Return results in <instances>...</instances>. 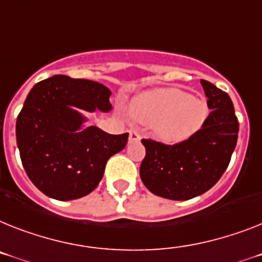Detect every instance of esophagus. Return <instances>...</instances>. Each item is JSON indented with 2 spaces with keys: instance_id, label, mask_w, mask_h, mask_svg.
<instances>
[{
  "instance_id": "34e87169",
  "label": "esophagus",
  "mask_w": 262,
  "mask_h": 262,
  "mask_svg": "<svg viewBox=\"0 0 262 262\" xmlns=\"http://www.w3.org/2000/svg\"><path fill=\"white\" fill-rule=\"evenodd\" d=\"M141 140V135L137 130L129 132V142H138Z\"/></svg>"
}]
</instances>
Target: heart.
I'll use <instances>...</instances> for the list:
<instances>
[{
    "mask_svg": "<svg viewBox=\"0 0 262 262\" xmlns=\"http://www.w3.org/2000/svg\"><path fill=\"white\" fill-rule=\"evenodd\" d=\"M132 114L142 124H151L156 138L166 144L189 140L209 116L205 100L177 88L144 92L133 98Z\"/></svg>",
    "mask_w": 262,
    "mask_h": 262,
    "instance_id": "1",
    "label": "heart"
}]
</instances>
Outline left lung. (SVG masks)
Wrapping results in <instances>:
<instances>
[{
	"label": "left lung",
	"instance_id": "obj_1",
	"mask_svg": "<svg viewBox=\"0 0 262 262\" xmlns=\"http://www.w3.org/2000/svg\"><path fill=\"white\" fill-rule=\"evenodd\" d=\"M210 113L193 137L174 145L142 140L146 155L140 166L153 194L185 201L208 192L228 168L238 137V120L228 93L201 80Z\"/></svg>",
	"mask_w": 262,
	"mask_h": 262
}]
</instances>
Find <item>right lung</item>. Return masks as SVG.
Here are the masks:
<instances>
[{"label": "right lung", "mask_w": 262, "mask_h": 262, "mask_svg": "<svg viewBox=\"0 0 262 262\" xmlns=\"http://www.w3.org/2000/svg\"><path fill=\"white\" fill-rule=\"evenodd\" d=\"M111 94L102 83L62 74L32 88L17 117L15 137L26 174L43 194L60 201L89 194L107 160L126 146L129 133L82 127L86 118L77 111L109 112Z\"/></svg>", "instance_id": "right-lung-1"}]
</instances>
